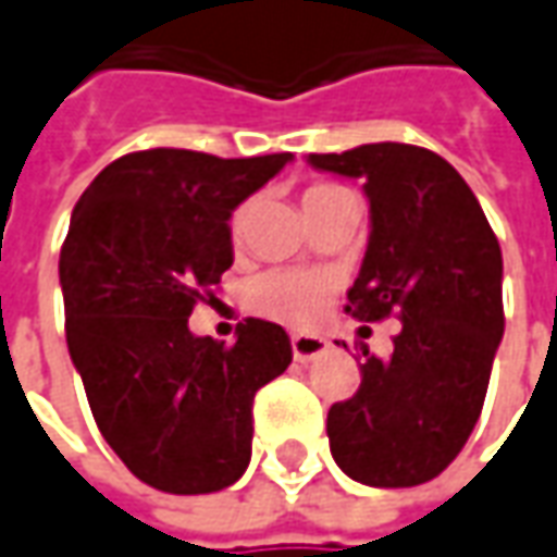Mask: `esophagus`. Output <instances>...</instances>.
I'll list each match as a JSON object with an SVG mask.
<instances>
[{
  "label": "esophagus",
  "instance_id": "34e87169",
  "mask_svg": "<svg viewBox=\"0 0 557 557\" xmlns=\"http://www.w3.org/2000/svg\"><path fill=\"white\" fill-rule=\"evenodd\" d=\"M326 338L320 335H308V332H295L293 335V357L295 362H310V359L323 357L326 354Z\"/></svg>",
  "mask_w": 557,
  "mask_h": 557
}]
</instances>
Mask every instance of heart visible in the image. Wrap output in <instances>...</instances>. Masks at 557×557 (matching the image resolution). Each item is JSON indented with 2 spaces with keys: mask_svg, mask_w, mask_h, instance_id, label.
<instances>
[{
  "mask_svg": "<svg viewBox=\"0 0 557 557\" xmlns=\"http://www.w3.org/2000/svg\"><path fill=\"white\" fill-rule=\"evenodd\" d=\"M326 191H335V185H308L301 203ZM244 222H247V210H237L231 215V231L237 234ZM332 293H335V280L320 271H268L252 280L249 305L286 326H308L317 317H323Z\"/></svg>",
  "mask_w": 557,
  "mask_h": 557,
  "instance_id": "heart-1",
  "label": "heart"
}]
</instances>
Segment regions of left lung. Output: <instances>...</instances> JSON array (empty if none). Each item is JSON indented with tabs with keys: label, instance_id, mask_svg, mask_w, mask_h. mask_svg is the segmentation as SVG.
Here are the masks:
<instances>
[{
	"label": "left lung",
	"instance_id": "obj_1",
	"mask_svg": "<svg viewBox=\"0 0 557 557\" xmlns=\"http://www.w3.org/2000/svg\"><path fill=\"white\" fill-rule=\"evenodd\" d=\"M308 164L359 180L369 198V247L344 310L366 323L403 320L393 357L362 347V384L329 408V448L354 482L423 485L482 414L503 338L500 244L472 188L436 151L369 143L308 154Z\"/></svg>",
	"mask_w": 557,
	"mask_h": 557
}]
</instances>
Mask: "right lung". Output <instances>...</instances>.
<instances>
[{"label":"right lung","instance_id":"right-lung-1","mask_svg":"<svg viewBox=\"0 0 557 557\" xmlns=\"http://www.w3.org/2000/svg\"><path fill=\"white\" fill-rule=\"evenodd\" d=\"M289 161L134 151L72 210L60 249L72 366L109 448L158 491L234 485L252 454L256 389L293 362L289 335L268 320L249 317L231 347L188 329L234 262L231 213Z\"/></svg>","mask_w":557,"mask_h":557}]
</instances>
